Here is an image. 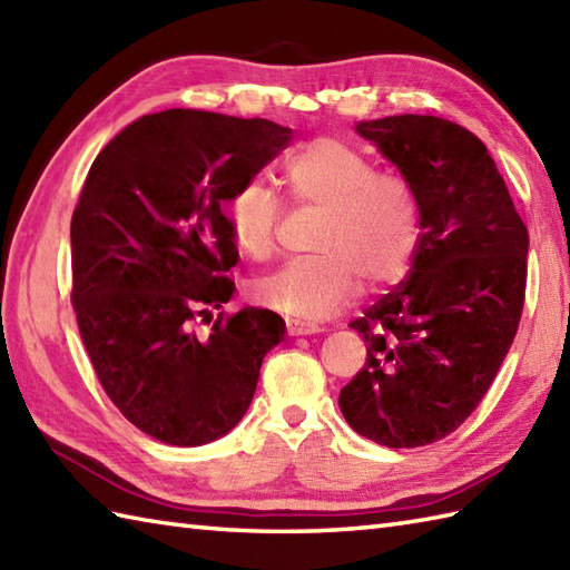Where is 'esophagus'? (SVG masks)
Here are the masks:
<instances>
[{
    "instance_id": "34e87169",
    "label": "esophagus",
    "mask_w": 570,
    "mask_h": 570,
    "mask_svg": "<svg viewBox=\"0 0 570 570\" xmlns=\"http://www.w3.org/2000/svg\"><path fill=\"white\" fill-rule=\"evenodd\" d=\"M321 333V325L304 323V321H288V335H316Z\"/></svg>"
}]
</instances>
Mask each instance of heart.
<instances>
[{
    "mask_svg": "<svg viewBox=\"0 0 570 570\" xmlns=\"http://www.w3.org/2000/svg\"><path fill=\"white\" fill-rule=\"evenodd\" d=\"M284 184L296 203L323 208L313 249L254 284L262 304L301 321H321L362 294L365 278L386 286L402 278L414 257L416 200L402 178L374 171L350 144L321 137L284 161ZM282 208L274 193L249 180L227 203L235 245L254 259L276 247Z\"/></svg>",
    "mask_w": 570,
    "mask_h": 570,
    "instance_id": "heart-1",
    "label": "heart"
}]
</instances>
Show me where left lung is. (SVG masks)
<instances>
[{"label": "left lung", "instance_id": "1", "mask_svg": "<svg viewBox=\"0 0 570 570\" xmlns=\"http://www.w3.org/2000/svg\"><path fill=\"white\" fill-rule=\"evenodd\" d=\"M419 210L409 276L355 328L367 362L341 390L345 421L386 448L445 439L488 394L519 328L529 233L488 147L431 115L357 125Z\"/></svg>", "mask_w": 570, "mask_h": 570}]
</instances>
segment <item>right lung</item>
I'll list each match as a JSON object with an SVG mask.
<instances>
[{
	"instance_id": "right-lung-1",
	"label": "right lung",
	"mask_w": 570,
	"mask_h": 570,
	"mask_svg": "<svg viewBox=\"0 0 570 570\" xmlns=\"http://www.w3.org/2000/svg\"><path fill=\"white\" fill-rule=\"evenodd\" d=\"M292 141L269 119L203 110L144 115L92 161L70 220L72 308L107 396L168 445H203L252 404L284 321L225 311L237 264L225 203ZM210 323V321H208Z\"/></svg>"
}]
</instances>
